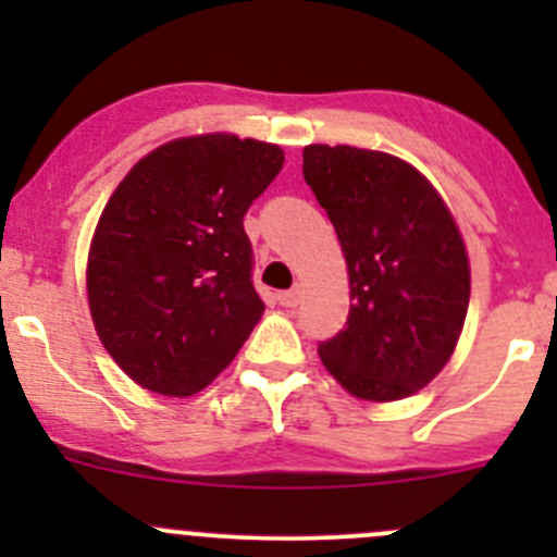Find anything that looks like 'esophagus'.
Wrapping results in <instances>:
<instances>
[{"instance_id": "obj_1", "label": "esophagus", "mask_w": 557, "mask_h": 557, "mask_svg": "<svg viewBox=\"0 0 557 557\" xmlns=\"http://www.w3.org/2000/svg\"><path fill=\"white\" fill-rule=\"evenodd\" d=\"M277 301L283 307H296L301 301V288H299V285H296V288L283 290V294H277Z\"/></svg>"}]
</instances>
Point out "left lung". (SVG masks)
Returning <instances> with one entry per match:
<instances>
[{"instance_id": "1", "label": "left lung", "mask_w": 557, "mask_h": 557, "mask_svg": "<svg viewBox=\"0 0 557 557\" xmlns=\"http://www.w3.org/2000/svg\"><path fill=\"white\" fill-rule=\"evenodd\" d=\"M305 180L339 237L347 325L318 347L331 377L363 401L425 387L455 352L469 310V252L423 172L383 150L307 145Z\"/></svg>"}]
</instances>
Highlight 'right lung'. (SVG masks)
<instances>
[{"mask_svg": "<svg viewBox=\"0 0 557 557\" xmlns=\"http://www.w3.org/2000/svg\"><path fill=\"white\" fill-rule=\"evenodd\" d=\"M283 161L280 145L196 134L150 150L112 190L88 247V310L139 387L205 391L261 320L243 218Z\"/></svg>", "mask_w": 557, "mask_h": 557, "instance_id": "obj_1", "label": "right lung"}]
</instances>
